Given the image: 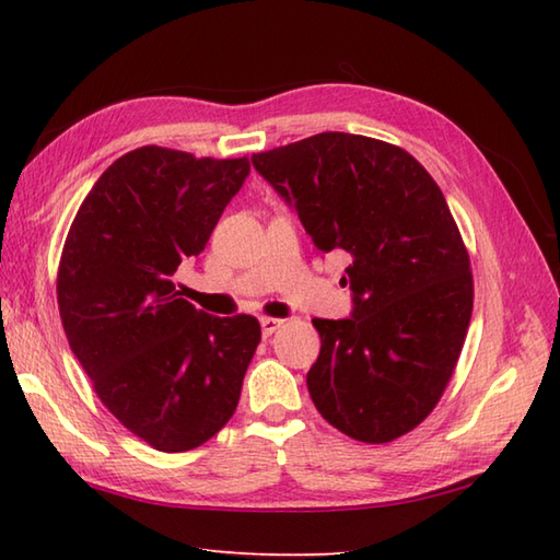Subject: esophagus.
I'll return each instance as SVG.
<instances>
[{
	"label": "esophagus",
	"instance_id": "1",
	"mask_svg": "<svg viewBox=\"0 0 560 560\" xmlns=\"http://www.w3.org/2000/svg\"><path fill=\"white\" fill-rule=\"evenodd\" d=\"M281 325H283V319H279V317H261V319H259L261 335H265V337L273 335V331H277Z\"/></svg>",
	"mask_w": 560,
	"mask_h": 560
}]
</instances>
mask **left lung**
<instances>
[{
  "instance_id": "left-lung-1",
  "label": "left lung",
  "mask_w": 560,
  "mask_h": 560,
  "mask_svg": "<svg viewBox=\"0 0 560 560\" xmlns=\"http://www.w3.org/2000/svg\"><path fill=\"white\" fill-rule=\"evenodd\" d=\"M313 243L351 255V317L319 319L307 392L363 443H389L433 411L467 337L474 281L447 201L423 165L371 137L323 132L253 153Z\"/></svg>"
}]
</instances>
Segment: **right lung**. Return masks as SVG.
Masks as SVG:
<instances>
[{"label":"right lung","mask_w":560,"mask_h":560,"mask_svg":"<svg viewBox=\"0 0 560 560\" xmlns=\"http://www.w3.org/2000/svg\"><path fill=\"white\" fill-rule=\"evenodd\" d=\"M247 175V159L129 151L81 201L59 259L71 351L115 419L161 452L199 447L229 423L261 337L255 317L197 311L173 283Z\"/></svg>","instance_id":"right-lung-1"}]
</instances>
